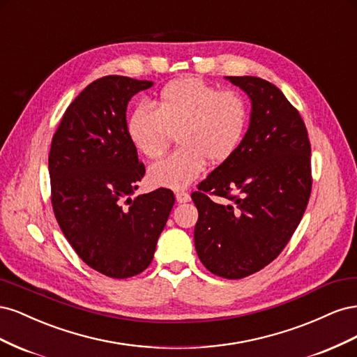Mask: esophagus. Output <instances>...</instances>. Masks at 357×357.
<instances>
[{
  "mask_svg": "<svg viewBox=\"0 0 357 357\" xmlns=\"http://www.w3.org/2000/svg\"><path fill=\"white\" fill-rule=\"evenodd\" d=\"M176 201L178 204H183V202H189L190 201V195L186 192H177L176 193Z\"/></svg>",
  "mask_w": 357,
  "mask_h": 357,
  "instance_id": "1",
  "label": "esophagus"
}]
</instances>
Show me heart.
Instances as JSON below:
<instances>
[{
  "label": "heart",
  "mask_w": 357,
  "mask_h": 357,
  "mask_svg": "<svg viewBox=\"0 0 357 357\" xmlns=\"http://www.w3.org/2000/svg\"><path fill=\"white\" fill-rule=\"evenodd\" d=\"M248 121L250 109L240 92L181 79L160 91L158 109L137 107L128 119V137L139 155L158 159L177 135L180 149L150 167L147 180L155 188L180 190L202 174L205 160L220 165L238 152Z\"/></svg>",
  "instance_id": "obj_1"
}]
</instances>
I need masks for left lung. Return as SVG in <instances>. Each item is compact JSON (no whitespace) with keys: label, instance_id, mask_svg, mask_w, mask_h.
Wrapping results in <instances>:
<instances>
[{"label":"left lung","instance_id":"left-lung-1","mask_svg":"<svg viewBox=\"0 0 357 357\" xmlns=\"http://www.w3.org/2000/svg\"><path fill=\"white\" fill-rule=\"evenodd\" d=\"M252 102L241 147L199 183L195 248L210 273L243 278L282 253L311 193V147L304 121L275 84L253 75L226 77ZM208 192L226 197V206Z\"/></svg>","mask_w":357,"mask_h":357}]
</instances>
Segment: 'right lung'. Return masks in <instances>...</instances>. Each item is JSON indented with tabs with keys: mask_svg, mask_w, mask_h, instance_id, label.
<instances>
[{
	"mask_svg": "<svg viewBox=\"0 0 357 357\" xmlns=\"http://www.w3.org/2000/svg\"><path fill=\"white\" fill-rule=\"evenodd\" d=\"M149 80L105 75L67 109L52 139L53 213L82 261L107 277H134L150 265L174 193L134 195L144 165L128 137L126 107Z\"/></svg>",
	"mask_w": 357,
	"mask_h": 357,
	"instance_id": "right-lung-1",
	"label": "right lung"
}]
</instances>
